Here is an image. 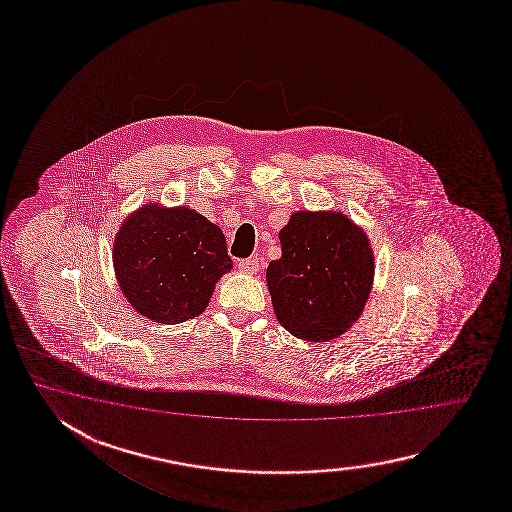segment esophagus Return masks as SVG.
Returning <instances> with one entry per match:
<instances>
[{
	"label": "esophagus",
	"instance_id": "1",
	"mask_svg": "<svg viewBox=\"0 0 512 512\" xmlns=\"http://www.w3.org/2000/svg\"><path fill=\"white\" fill-rule=\"evenodd\" d=\"M238 269H240L243 274H256V272L260 271V261H258V258L240 260V263H238Z\"/></svg>",
	"mask_w": 512,
	"mask_h": 512
}]
</instances>
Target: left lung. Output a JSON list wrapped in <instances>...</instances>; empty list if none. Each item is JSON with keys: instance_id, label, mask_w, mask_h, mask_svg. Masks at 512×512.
<instances>
[{"instance_id": "obj_1", "label": "left lung", "mask_w": 512, "mask_h": 512, "mask_svg": "<svg viewBox=\"0 0 512 512\" xmlns=\"http://www.w3.org/2000/svg\"><path fill=\"white\" fill-rule=\"evenodd\" d=\"M282 258L267 267L278 322L293 337L329 342L359 320L375 256L366 232L335 210H298L278 234Z\"/></svg>"}]
</instances>
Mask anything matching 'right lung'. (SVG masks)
I'll use <instances>...</instances> for the list:
<instances>
[{
  "instance_id": "1",
  "label": "right lung",
  "mask_w": 512,
  "mask_h": 512,
  "mask_svg": "<svg viewBox=\"0 0 512 512\" xmlns=\"http://www.w3.org/2000/svg\"><path fill=\"white\" fill-rule=\"evenodd\" d=\"M113 269L139 315L181 324L207 309L232 260L221 229L194 208L148 203L122 221L113 241Z\"/></svg>"
}]
</instances>
